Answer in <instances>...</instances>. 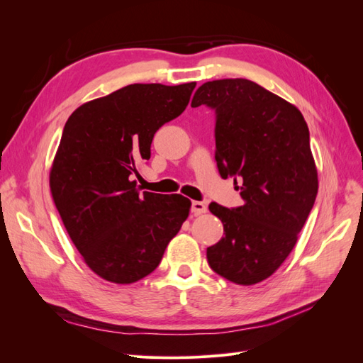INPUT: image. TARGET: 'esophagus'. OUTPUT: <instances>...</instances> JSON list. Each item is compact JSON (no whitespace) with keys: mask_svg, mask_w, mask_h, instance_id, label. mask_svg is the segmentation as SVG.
I'll return each instance as SVG.
<instances>
[{"mask_svg":"<svg viewBox=\"0 0 363 363\" xmlns=\"http://www.w3.org/2000/svg\"><path fill=\"white\" fill-rule=\"evenodd\" d=\"M191 211L194 215H201L207 211V206L201 201H192V206H191Z\"/></svg>","mask_w":363,"mask_h":363,"instance_id":"obj_1","label":"esophagus"}]
</instances>
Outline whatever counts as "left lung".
I'll return each mask as SVG.
<instances>
[{
    "label": "left lung",
    "instance_id": "left-lung-1",
    "mask_svg": "<svg viewBox=\"0 0 363 363\" xmlns=\"http://www.w3.org/2000/svg\"><path fill=\"white\" fill-rule=\"evenodd\" d=\"M191 106L215 112L216 167L240 183L244 200L208 206L224 225L207 248L208 267L244 286L259 283L289 256L316 199L309 128L295 106L245 79L207 82Z\"/></svg>",
    "mask_w": 363,
    "mask_h": 363
}]
</instances>
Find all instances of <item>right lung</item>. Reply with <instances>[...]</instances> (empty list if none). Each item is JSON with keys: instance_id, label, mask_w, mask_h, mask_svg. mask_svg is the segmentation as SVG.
Returning a JSON list of instances; mask_svg holds the SVG:
<instances>
[{"instance_id": "obj_1", "label": "right lung", "mask_w": 363, "mask_h": 363, "mask_svg": "<svg viewBox=\"0 0 363 363\" xmlns=\"http://www.w3.org/2000/svg\"><path fill=\"white\" fill-rule=\"evenodd\" d=\"M195 84H128L80 106L65 124L50 172L52 200L87 267L107 281L135 283L155 271L189 215L186 196L139 194L133 179Z\"/></svg>"}]
</instances>
